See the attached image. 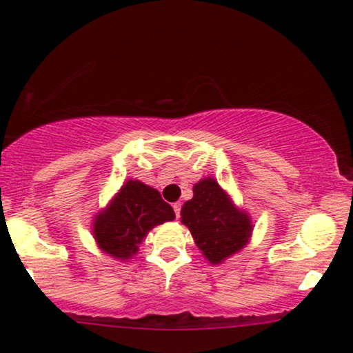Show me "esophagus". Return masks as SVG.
<instances>
[{
    "label": "esophagus",
    "instance_id": "obj_1",
    "mask_svg": "<svg viewBox=\"0 0 353 353\" xmlns=\"http://www.w3.org/2000/svg\"><path fill=\"white\" fill-rule=\"evenodd\" d=\"M172 208H174V213H176V216L179 218V215H181V203H172Z\"/></svg>",
    "mask_w": 353,
    "mask_h": 353
}]
</instances>
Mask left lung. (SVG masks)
<instances>
[{"mask_svg": "<svg viewBox=\"0 0 353 353\" xmlns=\"http://www.w3.org/2000/svg\"><path fill=\"white\" fill-rule=\"evenodd\" d=\"M194 197L182 205L181 221L189 228L197 248L212 265L223 264L249 243L252 220L238 208L228 192L213 177L194 185Z\"/></svg>", "mask_w": 353, "mask_h": 353, "instance_id": "obj_1", "label": "left lung"}]
</instances>
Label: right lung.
Returning <instances> with one entry per match:
<instances>
[{"mask_svg":"<svg viewBox=\"0 0 353 353\" xmlns=\"http://www.w3.org/2000/svg\"><path fill=\"white\" fill-rule=\"evenodd\" d=\"M176 218L161 194L141 181L128 179L92 220L97 248L117 261H128L154 226Z\"/></svg>","mask_w":353,"mask_h":353,"instance_id":"add662e5","label":"right lung"}]
</instances>
